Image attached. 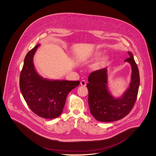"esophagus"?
<instances>
[{
	"label": "esophagus",
	"instance_id": "esophagus-1",
	"mask_svg": "<svg viewBox=\"0 0 156 156\" xmlns=\"http://www.w3.org/2000/svg\"><path fill=\"white\" fill-rule=\"evenodd\" d=\"M80 84H81V86L85 87V86H86V82L84 80H82V81H81Z\"/></svg>",
	"mask_w": 156,
	"mask_h": 156
}]
</instances>
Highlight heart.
Wrapping results in <instances>:
<instances>
[{"mask_svg":"<svg viewBox=\"0 0 156 156\" xmlns=\"http://www.w3.org/2000/svg\"><path fill=\"white\" fill-rule=\"evenodd\" d=\"M101 54H102V52L101 51L95 50L92 53L91 57H93V58H97L99 56H100L101 55ZM109 60V58L108 56L104 55L103 57H102L101 58H100L97 61H96L92 65V67L94 69H98V68H100L101 67H104L105 66H106Z\"/></svg>","mask_w":156,"mask_h":156,"instance_id":"heart-1","label":"heart"}]
</instances>
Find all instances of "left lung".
I'll return each mask as SVG.
<instances>
[{
  "instance_id": "1",
  "label": "left lung",
  "mask_w": 156,
  "mask_h": 156,
  "mask_svg": "<svg viewBox=\"0 0 156 156\" xmlns=\"http://www.w3.org/2000/svg\"><path fill=\"white\" fill-rule=\"evenodd\" d=\"M128 53L129 58L125 61L132 67L131 81L122 97L115 98L109 92L106 68L94 71L88 76L87 87L89 108L92 115L98 121L111 122L122 119L129 113L136 102L140 85L139 72L133 54Z\"/></svg>"
}]
</instances>
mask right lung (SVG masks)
<instances>
[{
  "instance_id": "obj_1",
  "label": "right lung",
  "mask_w": 156,
  "mask_h": 156,
  "mask_svg": "<svg viewBox=\"0 0 156 156\" xmlns=\"http://www.w3.org/2000/svg\"><path fill=\"white\" fill-rule=\"evenodd\" d=\"M40 45H36L25 57L20 76V89L35 114L45 119H54L61 114L68 94L80 82L51 80L38 74L33 64V57Z\"/></svg>"
}]
</instances>
